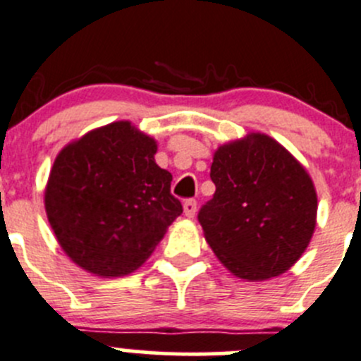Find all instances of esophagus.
<instances>
[{
  "label": "esophagus",
  "mask_w": 361,
  "mask_h": 361,
  "mask_svg": "<svg viewBox=\"0 0 361 361\" xmlns=\"http://www.w3.org/2000/svg\"><path fill=\"white\" fill-rule=\"evenodd\" d=\"M183 213L187 218H194L195 213H197V202H195L194 199H188V201H185Z\"/></svg>",
  "instance_id": "obj_1"
}]
</instances>
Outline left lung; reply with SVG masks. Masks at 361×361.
I'll return each mask as SVG.
<instances>
[{"label": "left lung", "instance_id": "obj_1", "mask_svg": "<svg viewBox=\"0 0 361 361\" xmlns=\"http://www.w3.org/2000/svg\"><path fill=\"white\" fill-rule=\"evenodd\" d=\"M209 176L216 192L199 221L224 267L245 281L293 267L316 228L318 195L307 169L274 137L248 133L216 148Z\"/></svg>", "mask_w": 361, "mask_h": 361}]
</instances>
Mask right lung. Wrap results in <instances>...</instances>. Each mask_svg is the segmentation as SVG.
<instances>
[{
  "mask_svg": "<svg viewBox=\"0 0 361 361\" xmlns=\"http://www.w3.org/2000/svg\"><path fill=\"white\" fill-rule=\"evenodd\" d=\"M157 141L129 120L89 130L57 154L45 211L57 243L83 271L120 278L137 271L183 213Z\"/></svg>",
  "mask_w": 361,
  "mask_h": 361,
  "instance_id": "obj_1",
  "label": "right lung"
}]
</instances>
